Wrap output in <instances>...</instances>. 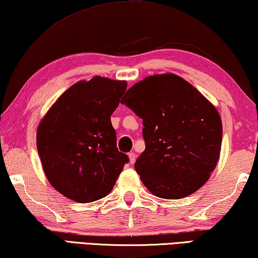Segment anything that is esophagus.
<instances>
[{"instance_id":"34e87169","label":"esophagus","mask_w":258,"mask_h":258,"mask_svg":"<svg viewBox=\"0 0 258 258\" xmlns=\"http://www.w3.org/2000/svg\"><path fill=\"white\" fill-rule=\"evenodd\" d=\"M128 159H130V163H134L136 162V160H137V155L134 153H130L128 154Z\"/></svg>"}]
</instances>
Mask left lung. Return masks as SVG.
<instances>
[{
    "label": "left lung",
    "instance_id": "8db88e82",
    "mask_svg": "<svg viewBox=\"0 0 258 258\" xmlns=\"http://www.w3.org/2000/svg\"><path fill=\"white\" fill-rule=\"evenodd\" d=\"M120 103L144 124L146 148L134 168L145 186L164 199H180L201 189L221 149L222 122L212 103L171 73L136 83Z\"/></svg>",
    "mask_w": 258,
    "mask_h": 258
}]
</instances>
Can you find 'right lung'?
<instances>
[{"mask_svg":"<svg viewBox=\"0 0 258 258\" xmlns=\"http://www.w3.org/2000/svg\"><path fill=\"white\" fill-rule=\"evenodd\" d=\"M127 83L95 76L63 92L41 119L37 148L48 182L72 201H98L128 162L117 148L111 114Z\"/></svg>","mask_w":258,"mask_h":258,"instance_id":"1","label":"right lung"}]
</instances>
